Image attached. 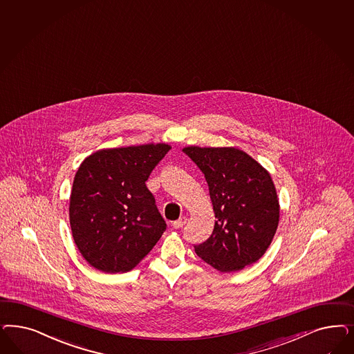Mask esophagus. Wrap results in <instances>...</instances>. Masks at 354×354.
I'll return each mask as SVG.
<instances>
[{
    "instance_id": "34e87169",
    "label": "esophagus",
    "mask_w": 354,
    "mask_h": 354,
    "mask_svg": "<svg viewBox=\"0 0 354 354\" xmlns=\"http://www.w3.org/2000/svg\"><path fill=\"white\" fill-rule=\"evenodd\" d=\"M186 220H187L186 217H180L178 220L173 221V224H171V225H173V228L174 229L183 228V225L186 224Z\"/></svg>"
}]
</instances>
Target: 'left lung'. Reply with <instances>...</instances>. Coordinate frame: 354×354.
Segmentation results:
<instances>
[{"label": "left lung", "instance_id": "8db88e82", "mask_svg": "<svg viewBox=\"0 0 354 354\" xmlns=\"http://www.w3.org/2000/svg\"><path fill=\"white\" fill-rule=\"evenodd\" d=\"M205 174L215 212L214 232L195 252L220 272L262 258L274 239L280 205L270 173L234 147H185Z\"/></svg>", "mask_w": 354, "mask_h": 354}]
</instances>
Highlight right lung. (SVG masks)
<instances>
[{
    "instance_id": "obj_1",
    "label": "right lung",
    "mask_w": 354,
    "mask_h": 354,
    "mask_svg": "<svg viewBox=\"0 0 354 354\" xmlns=\"http://www.w3.org/2000/svg\"><path fill=\"white\" fill-rule=\"evenodd\" d=\"M171 146L100 149L83 160L70 195V227L87 262L106 274L136 267L167 224L146 186Z\"/></svg>"
}]
</instances>
